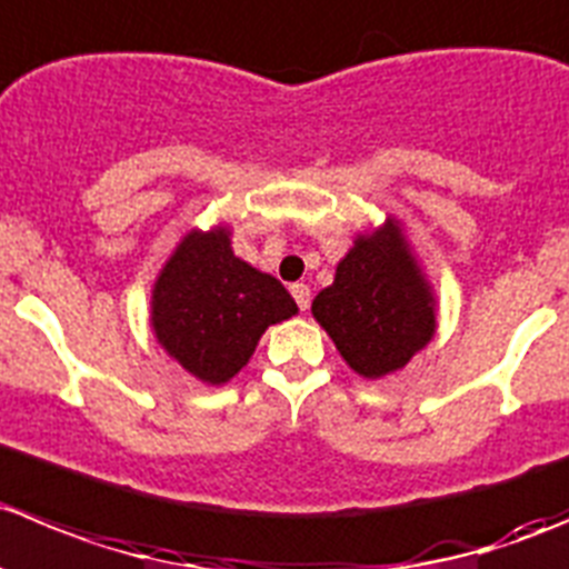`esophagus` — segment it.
I'll return each instance as SVG.
<instances>
[{"instance_id": "34e87169", "label": "esophagus", "mask_w": 569, "mask_h": 569, "mask_svg": "<svg viewBox=\"0 0 569 569\" xmlns=\"http://www.w3.org/2000/svg\"><path fill=\"white\" fill-rule=\"evenodd\" d=\"M290 293H293L299 310H307V307H310V288H307V284H293V288H290Z\"/></svg>"}]
</instances>
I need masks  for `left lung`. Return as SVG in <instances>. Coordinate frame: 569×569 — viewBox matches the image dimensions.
<instances>
[{"label": "left lung", "mask_w": 569, "mask_h": 569, "mask_svg": "<svg viewBox=\"0 0 569 569\" xmlns=\"http://www.w3.org/2000/svg\"><path fill=\"white\" fill-rule=\"evenodd\" d=\"M436 305L402 223L388 214L386 223L355 237L332 284L312 299V318L355 375L382 380L430 343Z\"/></svg>", "instance_id": "left-lung-1"}]
</instances>
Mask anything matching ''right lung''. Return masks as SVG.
<instances>
[{
  "instance_id": "add662e5",
  "label": "right lung",
  "mask_w": 569,
  "mask_h": 569,
  "mask_svg": "<svg viewBox=\"0 0 569 569\" xmlns=\"http://www.w3.org/2000/svg\"><path fill=\"white\" fill-rule=\"evenodd\" d=\"M299 312L276 276L231 251V226L189 229L150 290V327L161 349L194 380L226 386L273 323Z\"/></svg>"
}]
</instances>
